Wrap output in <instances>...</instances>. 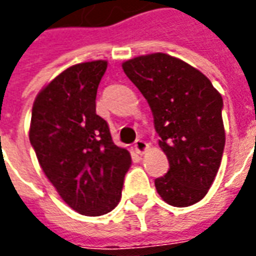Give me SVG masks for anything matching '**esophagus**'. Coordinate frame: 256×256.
Here are the masks:
<instances>
[{
    "mask_svg": "<svg viewBox=\"0 0 256 256\" xmlns=\"http://www.w3.org/2000/svg\"><path fill=\"white\" fill-rule=\"evenodd\" d=\"M148 144L144 141V140H137L136 141V144H134V149H136V152L138 153V154H144V153L146 152L148 150Z\"/></svg>",
    "mask_w": 256,
    "mask_h": 256,
    "instance_id": "obj_1",
    "label": "esophagus"
}]
</instances>
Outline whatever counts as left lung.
Wrapping results in <instances>:
<instances>
[{"label": "left lung", "instance_id": "left-lung-1", "mask_svg": "<svg viewBox=\"0 0 256 256\" xmlns=\"http://www.w3.org/2000/svg\"><path fill=\"white\" fill-rule=\"evenodd\" d=\"M123 72L146 99L170 170L154 186L168 205L186 208L208 194L225 145L222 98L204 73L164 52L134 56Z\"/></svg>", "mask_w": 256, "mask_h": 256}]
</instances>
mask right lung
Instances as JSON below:
<instances>
[{
	"instance_id": "add662e5",
	"label": "right lung",
	"mask_w": 256,
	"mask_h": 256,
	"mask_svg": "<svg viewBox=\"0 0 256 256\" xmlns=\"http://www.w3.org/2000/svg\"><path fill=\"white\" fill-rule=\"evenodd\" d=\"M108 62L69 66L46 84L32 106L30 141L47 179L82 216H103L118 205L132 166L96 114V94Z\"/></svg>"
}]
</instances>
